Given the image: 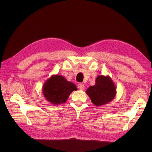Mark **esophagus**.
<instances>
[{
    "instance_id": "obj_1",
    "label": "esophagus",
    "mask_w": 152,
    "mask_h": 152,
    "mask_svg": "<svg viewBox=\"0 0 152 152\" xmlns=\"http://www.w3.org/2000/svg\"><path fill=\"white\" fill-rule=\"evenodd\" d=\"M78 89H79V90L83 91V90H84V89H85V86H84V85L83 84L79 83V84H78Z\"/></svg>"
}]
</instances>
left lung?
I'll return each instance as SVG.
<instances>
[{
	"instance_id": "obj_1",
	"label": "left lung",
	"mask_w": 152,
	"mask_h": 152,
	"mask_svg": "<svg viewBox=\"0 0 152 152\" xmlns=\"http://www.w3.org/2000/svg\"><path fill=\"white\" fill-rule=\"evenodd\" d=\"M86 92L94 104L100 107L114 99L116 94V89L109 76L99 75L95 79V85L90 86Z\"/></svg>"
}]
</instances>
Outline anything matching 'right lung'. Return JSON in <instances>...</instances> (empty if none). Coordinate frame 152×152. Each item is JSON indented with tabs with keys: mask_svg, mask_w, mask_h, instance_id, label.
<instances>
[{
	"mask_svg": "<svg viewBox=\"0 0 152 152\" xmlns=\"http://www.w3.org/2000/svg\"><path fill=\"white\" fill-rule=\"evenodd\" d=\"M76 85L61 75H52L44 83L42 93L45 99L53 105L66 102L70 94L77 91Z\"/></svg>",
	"mask_w": 152,
	"mask_h": 152,
	"instance_id": "right-lung-1",
	"label": "right lung"
}]
</instances>
